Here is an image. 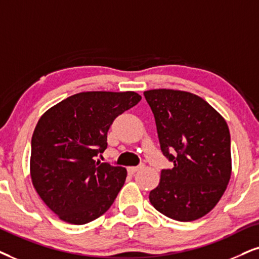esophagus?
Segmentation results:
<instances>
[{
    "mask_svg": "<svg viewBox=\"0 0 259 259\" xmlns=\"http://www.w3.org/2000/svg\"><path fill=\"white\" fill-rule=\"evenodd\" d=\"M143 167H145V165H143V163H141V165H139V166H135V167H127V173H129V175H134V173L140 171V169H142Z\"/></svg>",
    "mask_w": 259,
    "mask_h": 259,
    "instance_id": "obj_1",
    "label": "esophagus"
}]
</instances>
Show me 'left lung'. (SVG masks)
Segmentation results:
<instances>
[{"label":"left lung","instance_id":"left-lung-1","mask_svg":"<svg viewBox=\"0 0 259 259\" xmlns=\"http://www.w3.org/2000/svg\"><path fill=\"white\" fill-rule=\"evenodd\" d=\"M160 148L173 162L149 194L156 210L177 221L208 214L226 191L232 173L231 135L224 117L196 94L146 91Z\"/></svg>","mask_w":259,"mask_h":259}]
</instances>
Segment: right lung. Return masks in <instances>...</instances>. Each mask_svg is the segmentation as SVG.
<instances>
[{"instance_id":"1","label":"right lung","mask_w":259,"mask_h":259,"mask_svg":"<svg viewBox=\"0 0 259 259\" xmlns=\"http://www.w3.org/2000/svg\"><path fill=\"white\" fill-rule=\"evenodd\" d=\"M141 100L135 92H82L38 120L31 141L32 184L61 220L84 225L109 210L126 169L94 160L116 117Z\"/></svg>"}]
</instances>
